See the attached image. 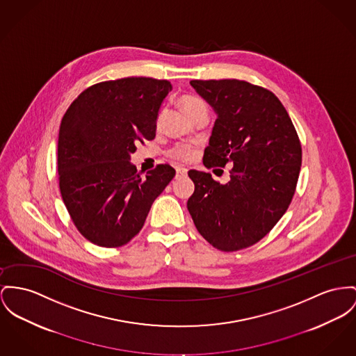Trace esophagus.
I'll return each mask as SVG.
<instances>
[{
	"label": "esophagus",
	"mask_w": 356,
	"mask_h": 356,
	"mask_svg": "<svg viewBox=\"0 0 356 356\" xmlns=\"http://www.w3.org/2000/svg\"><path fill=\"white\" fill-rule=\"evenodd\" d=\"M188 174V168L185 167L178 166L177 167V178H181V177H185Z\"/></svg>",
	"instance_id": "esophagus-1"
}]
</instances>
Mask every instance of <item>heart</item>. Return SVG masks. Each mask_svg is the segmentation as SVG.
<instances>
[{
  "instance_id": "obj_1",
  "label": "heart",
  "mask_w": 356,
  "mask_h": 356,
  "mask_svg": "<svg viewBox=\"0 0 356 356\" xmlns=\"http://www.w3.org/2000/svg\"><path fill=\"white\" fill-rule=\"evenodd\" d=\"M181 106L182 109L191 116L195 111L201 109V108H205V102L198 98V97H194V95H184L181 98ZM161 120V116H159ZM197 155V151L194 149V147H191L189 144H182V145H178L172 149V156L177 158V159H181V161H191L194 159Z\"/></svg>"
}]
</instances>
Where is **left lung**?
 I'll return each mask as SVG.
<instances>
[{"instance_id":"1","label":"left lung","mask_w":356,"mask_h":356,"mask_svg":"<svg viewBox=\"0 0 356 356\" xmlns=\"http://www.w3.org/2000/svg\"><path fill=\"white\" fill-rule=\"evenodd\" d=\"M190 85L217 115L204 165H234L225 185L209 172L190 170V216L217 250L247 248L287 211L300 175L301 143L282 102L270 90L238 79Z\"/></svg>"}]
</instances>
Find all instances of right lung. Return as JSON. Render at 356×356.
Wrapping results in <instances>:
<instances>
[{
    "mask_svg": "<svg viewBox=\"0 0 356 356\" xmlns=\"http://www.w3.org/2000/svg\"><path fill=\"white\" fill-rule=\"evenodd\" d=\"M171 83L145 76L93 85L72 101L58 139L63 202L76 229L99 247L136 236L155 198L175 175L158 165L142 178L131 163L136 144L152 140Z\"/></svg>",
    "mask_w": 356,
    "mask_h": 356,
    "instance_id": "1",
    "label": "right lung"
}]
</instances>
